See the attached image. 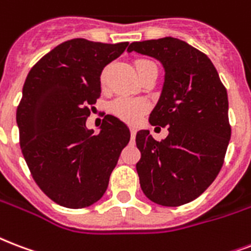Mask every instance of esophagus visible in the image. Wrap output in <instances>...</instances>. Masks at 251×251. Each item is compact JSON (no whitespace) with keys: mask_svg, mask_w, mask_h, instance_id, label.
<instances>
[{"mask_svg":"<svg viewBox=\"0 0 251 251\" xmlns=\"http://www.w3.org/2000/svg\"><path fill=\"white\" fill-rule=\"evenodd\" d=\"M130 133H131V139H134V137H135V133H137V130H135V127H130Z\"/></svg>","mask_w":251,"mask_h":251,"instance_id":"34e87169","label":"esophagus"}]
</instances>
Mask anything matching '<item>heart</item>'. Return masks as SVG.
<instances>
[{"label":"heart","instance_id":"1","mask_svg":"<svg viewBox=\"0 0 251 251\" xmlns=\"http://www.w3.org/2000/svg\"><path fill=\"white\" fill-rule=\"evenodd\" d=\"M151 62L147 60H141L137 63V68L149 64ZM105 74L101 76V81H105ZM147 104L143 100H134V99H129V97H120L117 100H114L110 105V110L114 116H117L118 118H121L126 122H137L141 118L143 113L146 112Z\"/></svg>","mask_w":251,"mask_h":251}]
</instances>
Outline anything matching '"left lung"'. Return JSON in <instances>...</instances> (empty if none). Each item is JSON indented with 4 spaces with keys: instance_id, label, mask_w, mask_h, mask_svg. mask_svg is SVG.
Returning a JSON list of instances; mask_svg holds the SVG:
<instances>
[{
    "instance_id": "1",
    "label": "left lung",
    "mask_w": 251,
    "mask_h": 251,
    "mask_svg": "<svg viewBox=\"0 0 251 251\" xmlns=\"http://www.w3.org/2000/svg\"><path fill=\"white\" fill-rule=\"evenodd\" d=\"M127 52L154 57L164 81L149 122L168 126L160 142L149 130L135 137L143 194L163 206L192 201L219 175L230 141L227 93L205 53L177 38L133 42Z\"/></svg>"
}]
</instances>
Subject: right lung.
Here are the masks:
<instances>
[{"instance_id": "1", "label": "right lung", "mask_w": 251, "mask_h": 251, "mask_svg": "<svg viewBox=\"0 0 251 251\" xmlns=\"http://www.w3.org/2000/svg\"><path fill=\"white\" fill-rule=\"evenodd\" d=\"M127 42L76 38L56 46L28 72L17 109L21 150L34 180L52 201L85 208L104 196L130 130L112 114L99 134L87 127L101 95V74Z\"/></svg>"}]
</instances>
